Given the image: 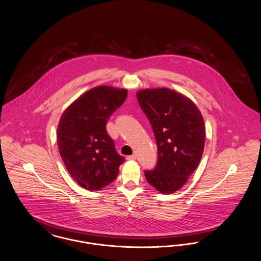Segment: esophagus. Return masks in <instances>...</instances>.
<instances>
[{
	"mask_svg": "<svg viewBox=\"0 0 261 261\" xmlns=\"http://www.w3.org/2000/svg\"><path fill=\"white\" fill-rule=\"evenodd\" d=\"M126 159H127L128 161H135L137 159V156L135 154H132V155H128Z\"/></svg>",
	"mask_w": 261,
	"mask_h": 261,
	"instance_id": "esophagus-1",
	"label": "esophagus"
}]
</instances>
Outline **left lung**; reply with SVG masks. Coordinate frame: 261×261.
<instances>
[{"mask_svg": "<svg viewBox=\"0 0 261 261\" xmlns=\"http://www.w3.org/2000/svg\"><path fill=\"white\" fill-rule=\"evenodd\" d=\"M138 102L155 137L159 160L145 172L150 186L170 195L186 184L199 165L205 142V128L196 103L168 88L143 89Z\"/></svg>", "mask_w": 261, "mask_h": 261, "instance_id": "obj_1", "label": "left lung"}]
</instances>
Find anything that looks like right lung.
<instances>
[{
    "label": "right lung",
    "mask_w": 261,
    "mask_h": 261,
    "mask_svg": "<svg viewBox=\"0 0 261 261\" xmlns=\"http://www.w3.org/2000/svg\"><path fill=\"white\" fill-rule=\"evenodd\" d=\"M128 91L108 85L92 88L62 112L57 142L63 163L79 185L99 191L115 180L124 158L106 126L127 98Z\"/></svg>",
    "instance_id": "right-lung-1"
}]
</instances>
